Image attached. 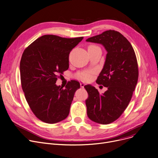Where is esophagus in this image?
<instances>
[{
  "label": "esophagus",
  "instance_id": "34e87169",
  "mask_svg": "<svg viewBox=\"0 0 158 158\" xmlns=\"http://www.w3.org/2000/svg\"><path fill=\"white\" fill-rule=\"evenodd\" d=\"M85 85V83H83V82L80 83V87H83Z\"/></svg>",
  "mask_w": 158,
  "mask_h": 158
}]
</instances>
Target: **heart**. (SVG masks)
I'll use <instances>...</instances> for the list:
<instances>
[{
	"instance_id": "b5f03b06",
	"label": "heart",
	"mask_w": 158,
	"mask_h": 158,
	"mask_svg": "<svg viewBox=\"0 0 158 158\" xmlns=\"http://www.w3.org/2000/svg\"><path fill=\"white\" fill-rule=\"evenodd\" d=\"M98 46H95L94 45H91L90 46H89V48H93V47H95ZM90 77V73L89 71H85V72H82V73H78L77 75V77L81 80L83 81H86L87 80H89V78Z\"/></svg>"
}]
</instances>
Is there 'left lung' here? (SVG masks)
Here are the masks:
<instances>
[{"label":"left lung","mask_w":158,"mask_h":158,"mask_svg":"<svg viewBox=\"0 0 158 158\" xmlns=\"http://www.w3.org/2000/svg\"><path fill=\"white\" fill-rule=\"evenodd\" d=\"M87 42L102 44L107 51L106 61L96 80L107 88L103 94L87 85L88 117L95 123L107 125L118 119L131 101L139 77L137 60L129 41L115 30H107Z\"/></svg>","instance_id":"8db88e82"}]
</instances>
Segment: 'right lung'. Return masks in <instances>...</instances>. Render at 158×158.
Segmentation results:
<instances>
[{"label": "right lung", "mask_w": 158, "mask_h": 158, "mask_svg": "<svg viewBox=\"0 0 158 158\" xmlns=\"http://www.w3.org/2000/svg\"><path fill=\"white\" fill-rule=\"evenodd\" d=\"M83 37L67 39L45 35L24 51L20 61L21 82L35 116L54 124L67 118L80 83L71 80L63 89L57 86V75L69 68V54Z\"/></svg>", "instance_id": "obj_1"}]
</instances>
